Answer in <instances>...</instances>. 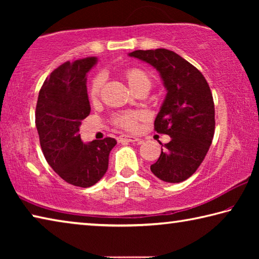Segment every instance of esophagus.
I'll return each mask as SVG.
<instances>
[{
  "label": "esophagus",
  "mask_w": 259,
  "mask_h": 259,
  "mask_svg": "<svg viewBox=\"0 0 259 259\" xmlns=\"http://www.w3.org/2000/svg\"><path fill=\"white\" fill-rule=\"evenodd\" d=\"M117 140H119V143H121V144H126V143H139L140 144L143 142L142 139L134 137V136H129V135H122L119 138H117Z\"/></svg>",
  "instance_id": "34e87169"
}]
</instances>
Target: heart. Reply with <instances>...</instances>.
I'll return each mask as SVG.
<instances>
[{"instance_id":"obj_1","label":"heart","mask_w":259,"mask_h":259,"mask_svg":"<svg viewBox=\"0 0 259 259\" xmlns=\"http://www.w3.org/2000/svg\"><path fill=\"white\" fill-rule=\"evenodd\" d=\"M124 80L128 83V85L134 93H138L140 90L148 91L152 87V81L146 72L139 68H128L123 72ZM104 83V77L102 75L96 76L91 85L89 88L90 98L95 100L98 98L100 89H102ZM140 119V114L137 112H126L119 114L114 117V123L126 130H135L137 128V123Z\"/></svg>"}]
</instances>
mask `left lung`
I'll list each match as a JSON object with an SVG mask.
<instances>
[{"label":"left lung","instance_id":"left-lung-1","mask_svg":"<svg viewBox=\"0 0 259 259\" xmlns=\"http://www.w3.org/2000/svg\"><path fill=\"white\" fill-rule=\"evenodd\" d=\"M128 56L154 67L166 91L154 128L171 140L161 147L151 171L166 183L186 181L199 168L213 138L214 106L208 83L199 69L174 51L136 50Z\"/></svg>","mask_w":259,"mask_h":259}]
</instances>
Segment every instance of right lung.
<instances>
[{"instance_id":"right-lung-1","label":"right lung","mask_w":259,"mask_h":259,"mask_svg":"<svg viewBox=\"0 0 259 259\" xmlns=\"http://www.w3.org/2000/svg\"><path fill=\"white\" fill-rule=\"evenodd\" d=\"M97 57L66 61L50 74L38 94L35 123L46 160L74 186L90 187L104 177L114 138L83 143L81 121L90 114L87 75Z\"/></svg>"}]
</instances>
